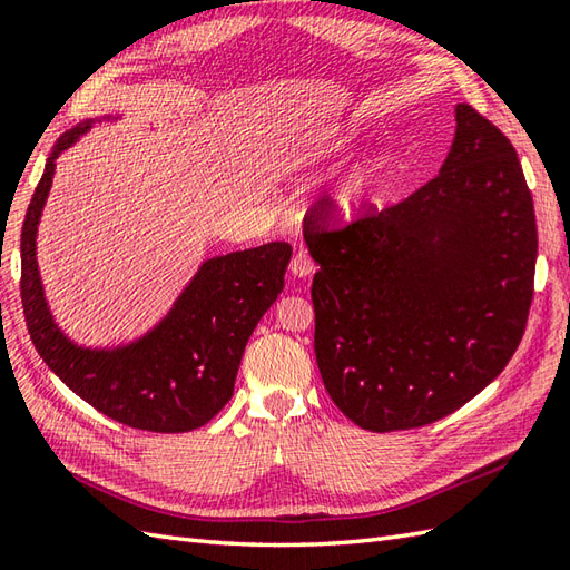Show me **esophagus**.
Here are the masks:
<instances>
[{
  "instance_id": "obj_1",
  "label": "esophagus",
  "mask_w": 570,
  "mask_h": 570,
  "mask_svg": "<svg viewBox=\"0 0 570 570\" xmlns=\"http://www.w3.org/2000/svg\"><path fill=\"white\" fill-rule=\"evenodd\" d=\"M288 269H292V274L294 276H311L313 274V269H316V264H313V259H311V254L308 252H304V249H298L296 254H294V259H292V264H288Z\"/></svg>"
}]
</instances>
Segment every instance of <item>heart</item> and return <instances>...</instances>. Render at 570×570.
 Masks as SVG:
<instances>
[{
	"instance_id": "b5f03b06",
	"label": "heart",
	"mask_w": 570,
	"mask_h": 570,
	"mask_svg": "<svg viewBox=\"0 0 570 570\" xmlns=\"http://www.w3.org/2000/svg\"><path fill=\"white\" fill-rule=\"evenodd\" d=\"M337 147H343V139L328 137V139H323L318 144H313V147H308L306 159H321V156H325V154L337 151ZM374 190H377V171H374V168H360V171L350 174L343 180L341 188H337V193H335V200H337V205H341L343 213H355L367 200H372Z\"/></svg>"
}]
</instances>
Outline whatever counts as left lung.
I'll return each instance as SVG.
<instances>
[{"mask_svg": "<svg viewBox=\"0 0 570 570\" xmlns=\"http://www.w3.org/2000/svg\"><path fill=\"white\" fill-rule=\"evenodd\" d=\"M441 171L396 205L333 227L304 217L321 264L316 362L335 406L365 431H406L468 404L522 343L534 298L537 217L512 141L455 107Z\"/></svg>", "mask_w": 570, "mask_h": 570, "instance_id": "1", "label": "left lung"}]
</instances>
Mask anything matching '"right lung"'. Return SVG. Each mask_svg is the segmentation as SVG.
<instances>
[{
	"label": "right lung",
	"instance_id": "right-lung-1",
	"mask_svg": "<svg viewBox=\"0 0 570 570\" xmlns=\"http://www.w3.org/2000/svg\"><path fill=\"white\" fill-rule=\"evenodd\" d=\"M92 125L85 119L58 139L23 217L21 306L29 335L56 377L100 414L154 433L200 429L233 396L249 335L284 288L292 245L269 242L203 262L168 316L135 343L112 350L76 345L48 311L36 264V227L58 154Z\"/></svg>",
	"mask_w": 570,
	"mask_h": 570
}]
</instances>
